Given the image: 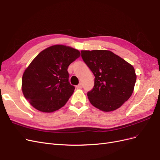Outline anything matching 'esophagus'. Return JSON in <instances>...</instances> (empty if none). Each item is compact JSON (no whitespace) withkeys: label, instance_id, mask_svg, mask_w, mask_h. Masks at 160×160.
Listing matches in <instances>:
<instances>
[{"label":"esophagus","instance_id":"obj_1","mask_svg":"<svg viewBox=\"0 0 160 160\" xmlns=\"http://www.w3.org/2000/svg\"><path fill=\"white\" fill-rule=\"evenodd\" d=\"M76 88H77V89H81L82 88H83V84H82L81 83H80L78 85L76 86Z\"/></svg>","mask_w":160,"mask_h":160}]
</instances>
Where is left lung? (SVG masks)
<instances>
[{
	"label": "left lung",
	"mask_w": 160,
	"mask_h": 160,
	"mask_svg": "<svg viewBox=\"0 0 160 160\" xmlns=\"http://www.w3.org/2000/svg\"><path fill=\"white\" fill-rule=\"evenodd\" d=\"M81 52L95 76L93 88L88 93L90 103L105 112L119 108L133 93L137 78L133 67L110 51Z\"/></svg>",
	"instance_id": "left-lung-1"
}]
</instances>
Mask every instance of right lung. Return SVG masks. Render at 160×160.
<instances>
[{
    "instance_id": "obj_1",
    "label": "right lung",
    "mask_w": 160,
    "mask_h": 160,
    "mask_svg": "<svg viewBox=\"0 0 160 160\" xmlns=\"http://www.w3.org/2000/svg\"><path fill=\"white\" fill-rule=\"evenodd\" d=\"M80 52L71 47L52 45L38 53L25 70L22 91L36 109L51 113L61 108L73 93L69 82V65Z\"/></svg>"
}]
</instances>
